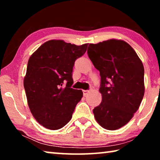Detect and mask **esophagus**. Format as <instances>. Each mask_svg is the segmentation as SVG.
I'll return each mask as SVG.
<instances>
[{"label": "esophagus", "mask_w": 160, "mask_h": 160, "mask_svg": "<svg viewBox=\"0 0 160 160\" xmlns=\"http://www.w3.org/2000/svg\"><path fill=\"white\" fill-rule=\"evenodd\" d=\"M90 90H82V92H83V95L84 96H86L87 94H88Z\"/></svg>", "instance_id": "esophagus-1"}]
</instances>
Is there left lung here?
I'll return each mask as SVG.
<instances>
[{
	"label": "left lung",
	"mask_w": 160,
	"mask_h": 160,
	"mask_svg": "<svg viewBox=\"0 0 160 160\" xmlns=\"http://www.w3.org/2000/svg\"><path fill=\"white\" fill-rule=\"evenodd\" d=\"M88 54L101 76V104L93 109L96 121L113 131L132 118L145 92L144 67L128 43L109 39L90 44Z\"/></svg>",
	"instance_id": "1"
}]
</instances>
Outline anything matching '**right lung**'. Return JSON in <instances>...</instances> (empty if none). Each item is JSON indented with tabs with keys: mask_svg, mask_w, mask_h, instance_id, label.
Returning a JSON list of instances; mask_svg holds the SVG:
<instances>
[{
	"mask_svg": "<svg viewBox=\"0 0 160 160\" xmlns=\"http://www.w3.org/2000/svg\"><path fill=\"white\" fill-rule=\"evenodd\" d=\"M88 45L50 40L29 58L24 88L32 115L45 128L58 130L66 126L82 99V91L71 88L72 72Z\"/></svg>",
	"mask_w": 160,
	"mask_h": 160,
	"instance_id": "1",
	"label": "right lung"
}]
</instances>
